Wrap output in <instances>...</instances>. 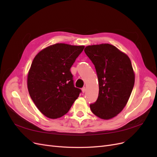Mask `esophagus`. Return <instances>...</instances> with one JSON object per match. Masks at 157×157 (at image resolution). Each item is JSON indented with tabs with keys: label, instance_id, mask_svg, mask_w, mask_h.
<instances>
[{
	"label": "esophagus",
	"instance_id": "1",
	"mask_svg": "<svg viewBox=\"0 0 157 157\" xmlns=\"http://www.w3.org/2000/svg\"><path fill=\"white\" fill-rule=\"evenodd\" d=\"M82 93H84L85 92H86V88L83 87V88H82Z\"/></svg>",
	"mask_w": 157,
	"mask_h": 157
}]
</instances>
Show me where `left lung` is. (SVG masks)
<instances>
[{"instance_id":"left-lung-1","label":"left lung","mask_w":157,"mask_h":157,"mask_svg":"<svg viewBox=\"0 0 157 157\" xmlns=\"http://www.w3.org/2000/svg\"><path fill=\"white\" fill-rule=\"evenodd\" d=\"M84 52L95 66L99 83L98 98L90 109L101 119H111L123 110L134 88L130 59L109 44L87 46Z\"/></svg>"}]
</instances>
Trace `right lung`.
I'll return each instance as SVG.
<instances>
[{"mask_svg": "<svg viewBox=\"0 0 157 157\" xmlns=\"http://www.w3.org/2000/svg\"><path fill=\"white\" fill-rule=\"evenodd\" d=\"M84 46L57 43L42 49L33 60L27 88L38 109L49 118L65 115L81 92L74 86L70 69Z\"/></svg>", "mask_w": 157, "mask_h": 157, "instance_id": "obj_1", "label": "right lung"}]
</instances>
